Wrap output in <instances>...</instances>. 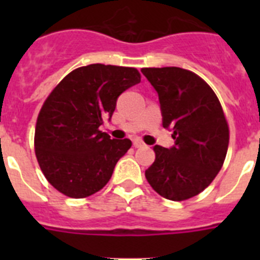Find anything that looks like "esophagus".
I'll list each match as a JSON object with an SVG mask.
<instances>
[{"label": "esophagus", "instance_id": "1", "mask_svg": "<svg viewBox=\"0 0 260 260\" xmlns=\"http://www.w3.org/2000/svg\"><path fill=\"white\" fill-rule=\"evenodd\" d=\"M133 144H134L135 148H141V147L146 146V144H144L143 142L141 141V139H138V138H137V139H134V142H133Z\"/></svg>", "mask_w": 260, "mask_h": 260}]
</instances>
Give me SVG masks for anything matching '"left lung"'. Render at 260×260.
<instances>
[{"instance_id":"left-lung-1","label":"left lung","mask_w":260,"mask_h":260,"mask_svg":"<svg viewBox=\"0 0 260 260\" xmlns=\"http://www.w3.org/2000/svg\"><path fill=\"white\" fill-rule=\"evenodd\" d=\"M142 73L158 95L162 126L173 130L174 146H155L156 158L146 171L152 189L181 202L203 191L224 164L229 126L219 99L199 75L181 68H144Z\"/></svg>"}]
</instances>
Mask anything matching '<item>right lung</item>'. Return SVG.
Segmentation results:
<instances>
[{
  "mask_svg": "<svg viewBox=\"0 0 260 260\" xmlns=\"http://www.w3.org/2000/svg\"><path fill=\"white\" fill-rule=\"evenodd\" d=\"M141 82L135 68L92 63L69 73L53 88L35 128V153L48 182L70 198H86L110 180L130 139L100 132L117 99Z\"/></svg>",
  "mask_w": 260,
  "mask_h": 260,
  "instance_id": "obj_1",
  "label": "right lung"
}]
</instances>
